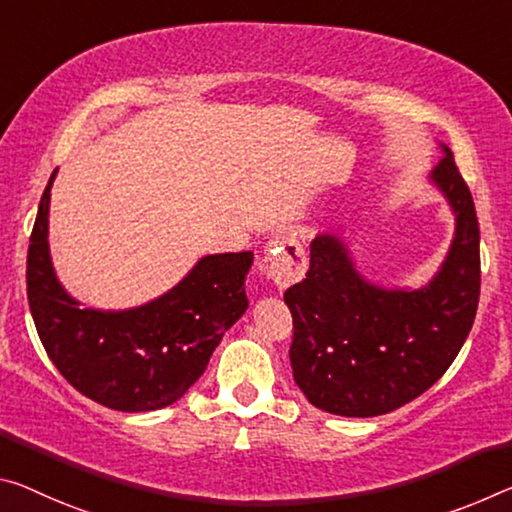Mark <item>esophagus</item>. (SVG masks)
Instances as JSON below:
<instances>
[{
  "instance_id": "esophagus-1",
  "label": "esophagus",
  "mask_w": 512,
  "mask_h": 512,
  "mask_svg": "<svg viewBox=\"0 0 512 512\" xmlns=\"http://www.w3.org/2000/svg\"><path fill=\"white\" fill-rule=\"evenodd\" d=\"M264 271L278 289H287L305 278L307 255L296 237L273 239L264 250Z\"/></svg>"
}]
</instances>
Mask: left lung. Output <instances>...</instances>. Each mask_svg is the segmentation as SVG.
Listing matches in <instances>:
<instances>
[{
    "label": "left lung",
    "mask_w": 512,
    "mask_h": 512,
    "mask_svg": "<svg viewBox=\"0 0 512 512\" xmlns=\"http://www.w3.org/2000/svg\"><path fill=\"white\" fill-rule=\"evenodd\" d=\"M431 173L456 216L440 271L419 289H385L355 269L337 234L310 246L305 280L285 291L294 316L289 348L296 385L314 408L378 417L417 399L442 378L474 326L481 294V234L472 193L453 161Z\"/></svg>",
    "instance_id": "1"
}]
</instances>
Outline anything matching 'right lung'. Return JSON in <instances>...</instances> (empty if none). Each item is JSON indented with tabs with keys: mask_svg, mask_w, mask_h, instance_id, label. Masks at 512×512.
Instances as JSON below:
<instances>
[{
	"mask_svg": "<svg viewBox=\"0 0 512 512\" xmlns=\"http://www.w3.org/2000/svg\"><path fill=\"white\" fill-rule=\"evenodd\" d=\"M56 170L40 198L27 255V298L40 342L61 376L104 408H166L202 376L225 330L248 310L253 253L202 257L173 289L139 307H81L56 278L47 241Z\"/></svg>",
	"mask_w": 512,
	"mask_h": 512,
	"instance_id": "obj_1",
	"label": "right lung"
}]
</instances>
